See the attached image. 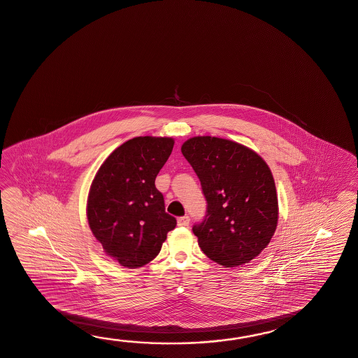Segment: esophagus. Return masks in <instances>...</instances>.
Masks as SVG:
<instances>
[{
  "label": "esophagus",
  "mask_w": 358,
  "mask_h": 358,
  "mask_svg": "<svg viewBox=\"0 0 358 358\" xmlns=\"http://www.w3.org/2000/svg\"><path fill=\"white\" fill-rule=\"evenodd\" d=\"M177 223H178V226L186 227V226H189V223H190V218H189L187 215H183V217H180V218L177 220Z\"/></svg>",
  "instance_id": "esophagus-1"
}]
</instances>
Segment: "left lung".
I'll list each match as a JSON object with an SVG mask.
<instances>
[{"instance_id": "left-lung-1", "label": "left lung", "mask_w": 358, "mask_h": 358, "mask_svg": "<svg viewBox=\"0 0 358 358\" xmlns=\"http://www.w3.org/2000/svg\"><path fill=\"white\" fill-rule=\"evenodd\" d=\"M181 151L207 200L204 221L192 227L199 247L224 267L250 262L278 226L276 186L267 163L241 143L212 136L189 138Z\"/></svg>"}]
</instances>
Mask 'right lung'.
<instances>
[{
    "label": "right lung",
    "instance_id": "add662e5",
    "mask_svg": "<svg viewBox=\"0 0 358 358\" xmlns=\"http://www.w3.org/2000/svg\"><path fill=\"white\" fill-rule=\"evenodd\" d=\"M175 140L140 136L111 152L99 168L87 199L90 229L103 252L128 268L143 267L159 255L176 227L155 178Z\"/></svg>",
    "mask_w": 358,
    "mask_h": 358
}]
</instances>
